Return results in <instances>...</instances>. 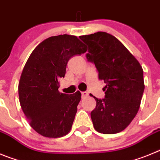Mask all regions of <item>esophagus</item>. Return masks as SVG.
<instances>
[{"instance_id":"34e87169","label":"esophagus","mask_w":160,"mask_h":160,"mask_svg":"<svg viewBox=\"0 0 160 160\" xmlns=\"http://www.w3.org/2000/svg\"><path fill=\"white\" fill-rule=\"evenodd\" d=\"M81 94H82V98H85V97H87V95H88V93L87 92H82L81 93Z\"/></svg>"}]
</instances>
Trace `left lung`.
I'll use <instances>...</instances> for the list:
<instances>
[{"mask_svg":"<svg viewBox=\"0 0 160 160\" xmlns=\"http://www.w3.org/2000/svg\"><path fill=\"white\" fill-rule=\"evenodd\" d=\"M79 38L88 46L87 60L95 65L98 78L106 83L105 98L94 96L96 107L90 116L94 129L102 134L121 132L140 107L145 87L142 66L122 42L107 32Z\"/></svg>","mask_w":160,"mask_h":160,"instance_id":"1","label":"left lung"}]
</instances>
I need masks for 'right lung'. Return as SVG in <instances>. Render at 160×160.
<instances>
[{"mask_svg": "<svg viewBox=\"0 0 160 160\" xmlns=\"http://www.w3.org/2000/svg\"><path fill=\"white\" fill-rule=\"evenodd\" d=\"M86 52L76 36L58 35L41 42L25 63L18 85L20 104L31 128L42 136L60 138L71 130L82 94L60 93L59 80L70 58Z\"/></svg>", "mask_w": 160, "mask_h": 160, "instance_id": "1", "label": "right lung"}]
</instances>
